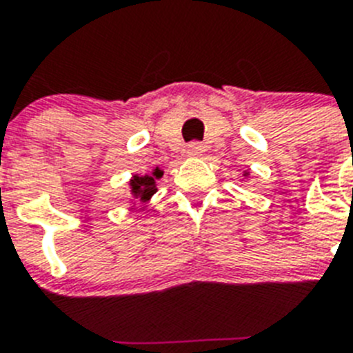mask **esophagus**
I'll return each instance as SVG.
<instances>
[{"label":"esophagus","instance_id":"obj_1","mask_svg":"<svg viewBox=\"0 0 353 353\" xmlns=\"http://www.w3.org/2000/svg\"><path fill=\"white\" fill-rule=\"evenodd\" d=\"M203 152H205V148L199 141H192L191 145L187 146V154L191 155V157H201V155H203Z\"/></svg>","mask_w":353,"mask_h":353}]
</instances>
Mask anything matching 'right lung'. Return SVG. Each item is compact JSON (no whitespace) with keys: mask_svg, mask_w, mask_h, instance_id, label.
Here are the masks:
<instances>
[{"mask_svg":"<svg viewBox=\"0 0 353 353\" xmlns=\"http://www.w3.org/2000/svg\"><path fill=\"white\" fill-rule=\"evenodd\" d=\"M162 171L155 170L154 174H145V176H134L130 180V185H132V194L138 199H141L143 203L148 201L152 196L157 192V185H155V179H161Z\"/></svg>","mask_w":353,"mask_h":353,"instance_id":"right-lung-1","label":"right lung"}]
</instances>
